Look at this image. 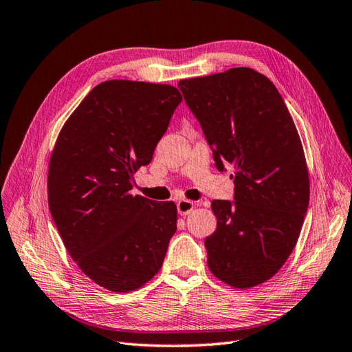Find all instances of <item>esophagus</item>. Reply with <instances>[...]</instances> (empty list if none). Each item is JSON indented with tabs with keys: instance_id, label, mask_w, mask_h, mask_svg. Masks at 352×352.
Returning <instances> with one entry per match:
<instances>
[{
	"instance_id": "esophagus-1",
	"label": "esophagus",
	"mask_w": 352,
	"mask_h": 352,
	"mask_svg": "<svg viewBox=\"0 0 352 352\" xmlns=\"http://www.w3.org/2000/svg\"><path fill=\"white\" fill-rule=\"evenodd\" d=\"M195 202L192 201H187V199H182L177 202V210H178V214L179 215H187L190 214L193 210H195Z\"/></svg>"
}]
</instances>
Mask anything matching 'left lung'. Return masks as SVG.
I'll return each instance as SVG.
<instances>
[{
    "label": "left lung",
    "mask_w": 352,
    "mask_h": 352,
    "mask_svg": "<svg viewBox=\"0 0 352 352\" xmlns=\"http://www.w3.org/2000/svg\"><path fill=\"white\" fill-rule=\"evenodd\" d=\"M212 147L215 166H235V201L211 202L217 229L205 239L208 267L235 288L266 283L296 247L309 204V174L296 124L270 80L251 68L179 80Z\"/></svg>",
    "instance_id": "8db88e82"
}]
</instances>
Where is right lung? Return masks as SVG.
I'll return each mask as SVG.
<instances>
[{
	"instance_id": "right-lung-1",
	"label": "right lung",
	"mask_w": 352,
	"mask_h": 352,
	"mask_svg": "<svg viewBox=\"0 0 352 352\" xmlns=\"http://www.w3.org/2000/svg\"><path fill=\"white\" fill-rule=\"evenodd\" d=\"M182 101L174 86L108 80L58 135L47 174L50 214L69 256L105 290H137L164 263L177 206L131 190Z\"/></svg>"
}]
</instances>
